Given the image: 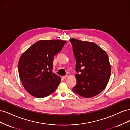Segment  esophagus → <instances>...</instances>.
Segmentation results:
<instances>
[{"instance_id": "34e87169", "label": "esophagus", "mask_w": 130, "mask_h": 130, "mask_svg": "<svg viewBox=\"0 0 130 130\" xmlns=\"http://www.w3.org/2000/svg\"><path fill=\"white\" fill-rule=\"evenodd\" d=\"M67 77H68V75H65V76H63L62 77L63 78H64H64H67Z\"/></svg>"}]
</instances>
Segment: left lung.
<instances>
[{
	"label": "left lung",
	"mask_w": 130,
	"mask_h": 130,
	"mask_svg": "<svg viewBox=\"0 0 130 130\" xmlns=\"http://www.w3.org/2000/svg\"><path fill=\"white\" fill-rule=\"evenodd\" d=\"M69 41L73 46L78 73L75 75L76 84L73 91L86 98L96 96L106 88L111 76L107 54L94 43L75 38Z\"/></svg>",
	"instance_id": "8db88e82"
}]
</instances>
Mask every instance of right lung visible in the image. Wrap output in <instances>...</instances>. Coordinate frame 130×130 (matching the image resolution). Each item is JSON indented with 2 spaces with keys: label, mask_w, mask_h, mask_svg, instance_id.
<instances>
[{
  "label": "right lung",
  "mask_w": 130,
  "mask_h": 130,
  "mask_svg": "<svg viewBox=\"0 0 130 130\" xmlns=\"http://www.w3.org/2000/svg\"><path fill=\"white\" fill-rule=\"evenodd\" d=\"M66 41L41 40L27 49L18 62L22 83L31 95L42 98L56 90L61 78L53 72L54 57L62 50Z\"/></svg>",
  "instance_id": "right-lung-1"
}]
</instances>
